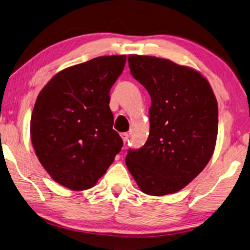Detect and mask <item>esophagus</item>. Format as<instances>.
<instances>
[{
    "label": "esophagus",
    "instance_id": "obj_1",
    "mask_svg": "<svg viewBox=\"0 0 250 250\" xmlns=\"http://www.w3.org/2000/svg\"><path fill=\"white\" fill-rule=\"evenodd\" d=\"M121 138H122V140H124V142L125 144L126 141H128V138H129V134L128 133H121Z\"/></svg>",
    "mask_w": 250,
    "mask_h": 250
}]
</instances>
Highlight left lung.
I'll return each mask as SVG.
<instances>
[{"mask_svg": "<svg viewBox=\"0 0 250 250\" xmlns=\"http://www.w3.org/2000/svg\"><path fill=\"white\" fill-rule=\"evenodd\" d=\"M132 77L151 98L150 133L129 149L125 165L141 191L165 196L181 190L210 160L218 133V104L209 82L166 59L131 54Z\"/></svg>", "mask_w": 250, "mask_h": 250, "instance_id": "obj_1", "label": "left lung"}]
</instances>
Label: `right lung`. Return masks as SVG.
I'll list each match as a JSON object with an SVG mask.
<instances>
[{"label":"right lung","instance_id":"add662e5","mask_svg":"<svg viewBox=\"0 0 250 250\" xmlns=\"http://www.w3.org/2000/svg\"><path fill=\"white\" fill-rule=\"evenodd\" d=\"M125 55L94 58L55 74L39 93L31 140L49 175L64 187H93L124 146L112 129L110 90Z\"/></svg>","mask_w":250,"mask_h":250}]
</instances>
